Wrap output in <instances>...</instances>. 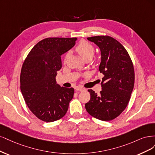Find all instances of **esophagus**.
I'll return each mask as SVG.
<instances>
[{"label":"esophagus","mask_w":155,"mask_h":155,"mask_svg":"<svg viewBox=\"0 0 155 155\" xmlns=\"http://www.w3.org/2000/svg\"><path fill=\"white\" fill-rule=\"evenodd\" d=\"M76 90L78 91H82L85 90V89L84 87H77L76 88Z\"/></svg>","instance_id":"esophagus-1"}]
</instances>
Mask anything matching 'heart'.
<instances>
[{
	"label": "heart",
	"instance_id": "b5f03b06",
	"mask_svg": "<svg viewBox=\"0 0 155 155\" xmlns=\"http://www.w3.org/2000/svg\"><path fill=\"white\" fill-rule=\"evenodd\" d=\"M75 50L78 53L85 61H90L94 54V48L93 45L86 41H81L78 43L75 48ZM69 53L67 52L64 56V62H66L69 57Z\"/></svg>",
	"mask_w": 155,
	"mask_h": 155
}]
</instances>
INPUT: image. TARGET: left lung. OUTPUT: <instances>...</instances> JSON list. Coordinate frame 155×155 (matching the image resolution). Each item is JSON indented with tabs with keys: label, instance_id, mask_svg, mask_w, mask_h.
Instances as JSON below:
<instances>
[{
	"label": "left lung",
	"instance_id": "1",
	"mask_svg": "<svg viewBox=\"0 0 155 155\" xmlns=\"http://www.w3.org/2000/svg\"><path fill=\"white\" fill-rule=\"evenodd\" d=\"M87 40L101 49L98 71L104 77L100 94L88 89L91 98L85 107L92 117L102 121H110L124 111L131 98L134 84L133 62L126 48L111 37L94 36Z\"/></svg>",
	"mask_w": 155,
	"mask_h": 155
}]
</instances>
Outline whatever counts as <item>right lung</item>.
<instances>
[{"label":"right lung","instance_id":"add662e5","mask_svg":"<svg viewBox=\"0 0 155 155\" xmlns=\"http://www.w3.org/2000/svg\"><path fill=\"white\" fill-rule=\"evenodd\" d=\"M76 40L44 38L31 49L22 64V94L29 110L42 121L58 120L67 113L74 89L61 87L55 78L62 68L61 56L74 46Z\"/></svg>","mask_w":155,"mask_h":155}]
</instances>
